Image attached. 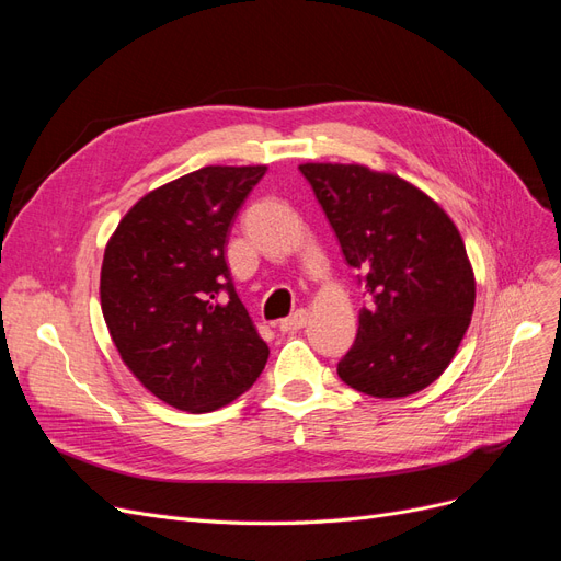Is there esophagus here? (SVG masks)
<instances>
[{
	"label": "esophagus",
	"instance_id": "34e87169",
	"mask_svg": "<svg viewBox=\"0 0 561 561\" xmlns=\"http://www.w3.org/2000/svg\"><path fill=\"white\" fill-rule=\"evenodd\" d=\"M307 322H309V311L307 309H299L290 318L278 320V330L280 332H297L301 328H307Z\"/></svg>",
	"mask_w": 561,
	"mask_h": 561
}]
</instances>
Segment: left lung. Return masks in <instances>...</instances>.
Returning <instances> with one entry per match:
<instances>
[{"instance_id": "8db88e82", "label": "left lung", "mask_w": 561, "mask_h": 561, "mask_svg": "<svg viewBox=\"0 0 561 561\" xmlns=\"http://www.w3.org/2000/svg\"><path fill=\"white\" fill-rule=\"evenodd\" d=\"M367 307L336 365L371 398H407L449 367L470 325L474 274L451 217L419 186L360 163H301Z\"/></svg>"}]
</instances>
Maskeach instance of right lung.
I'll list each match as a JSON object with an SVG mask.
<instances>
[{"label": "right lung", "instance_id": "add662e5", "mask_svg": "<svg viewBox=\"0 0 561 561\" xmlns=\"http://www.w3.org/2000/svg\"><path fill=\"white\" fill-rule=\"evenodd\" d=\"M266 165H206L145 194L100 268V307L124 365L165 404L203 414L257 381L268 346L233 290L225 248Z\"/></svg>", "mask_w": 561, "mask_h": 561}]
</instances>
